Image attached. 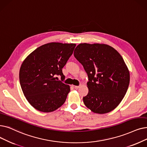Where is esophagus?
<instances>
[{
  "label": "esophagus",
  "instance_id": "34e87169",
  "mask_svg": "<svg viewBox=\"0 0 147 147\" xmlns=\"http://www.w3.org/2000/svg\"><path fill=\"white\" fill-rule=\"evenodd\" d=\"M80 86H81L80 85H79V86H73V87H74L76 89H79Z\"/></svg>",
  "mask_w": 147,
  "mask_h": 147
}]
</instances>
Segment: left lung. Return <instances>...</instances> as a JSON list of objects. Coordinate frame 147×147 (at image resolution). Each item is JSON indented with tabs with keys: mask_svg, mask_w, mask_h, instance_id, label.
Masks as SVG:
<instances>
[{
	"mask_svg": "<svg viewBox=\"0 0 147 147\" xmlns=\"http://www.w3.org/2000/svg\"><path fill=\"white\" fill-rule=\"evenodd\" d=\"M75 58L86 72L89 91L83 98L94 113L113 111L124 97L130 83V72L123 57L105 44L80 43L74 52Z\"/></svg>",
	"mask_w": 147,
	"mask_h": 147,
	"instance_id": "1",
	"label": "left lung"
}]
</instances>
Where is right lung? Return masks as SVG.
<instances>
[{
  "mask_svg": "<svg viewBox=\"0 0 147 147\" xmlns=\"http://www.w3.org/2000/svg\"><path fill=\"white\" fill-rule=\"evenodd\" d=\"M76 44L50 42L38 47L20 67L19 79L28 101L35 109L51 112L66 100L69 86L56 80V75L64 79L62 68L73 54Z\"/></svg>",
  "mask_w": 147,
  "mask_h": 147,
  "instance_id": "add662e5",
  "label": "right lung"
}]
</instances>
